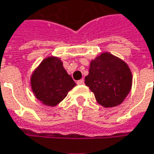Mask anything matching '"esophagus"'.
I'll list each match as a JSON object with an SVG mask.
<instances>
[{"mask_svg":"<svg viewBox=\"0 0 154 154\" xmlns=\"http://www.w3.org/2000/svg\"><path fill=\"white\" fill-rule=\"evenodd\" d=\"M77 85H83L84 84H85V81H84V79H80V80H78L77 82Z\"/></svg>","mask_w":154,"mask_h":154,"instance_id":"obj_1","label":"esophagus"}]
</instances>
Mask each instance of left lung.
Returning <instances> with one entry per match:
<instances>
[{"label": "left lung", "mask_w": 154, "mask_h": 154, "mask_svg": "<svg viewBox=\"0 0 154 154\" xmlns=\"http://www.w3.org/2000/svg\"><path fill=\"white\" fill-rule=\"evenodd\" d=\"M85 79L97 102L104 107L122 104L132 86V73L128 64L108 52L91 60Z\"/></svg>", "instance_id": "1"}]
</instances>
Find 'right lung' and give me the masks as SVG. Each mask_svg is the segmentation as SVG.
<instances>
[{
	"instance_id": "right-lung-1",
	"label": "right lung",
	"mask_w": 154,
	"mask_h": 154,
	"mask_svg": "<svg viewBox=\"0 0 154 154\" xmlns=\"http://www.w3.org/2000/svg\"><path fill=\"white\" fill-rule=\"evenodd\" d=\"M30 82L36 98L48 106L58 105L77 85L56 56H48L39 63L32 71Z\"/></svg>"
}]
</instances>
